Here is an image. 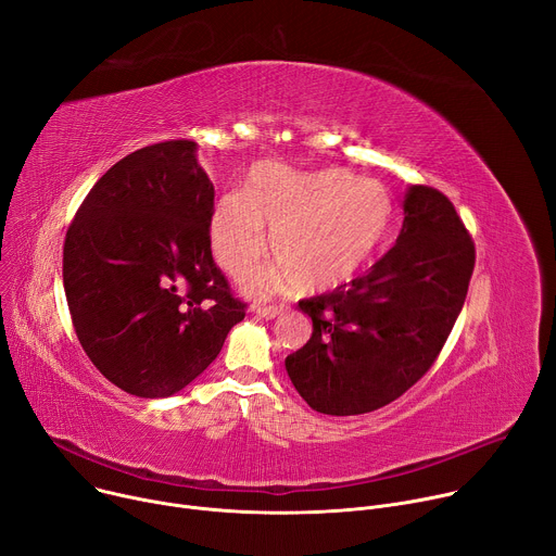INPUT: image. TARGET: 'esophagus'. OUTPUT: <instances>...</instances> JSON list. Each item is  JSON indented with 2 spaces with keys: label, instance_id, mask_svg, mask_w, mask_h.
<instances>
[{
  "label": "esophagus",
  "instance_id": "obj_1",
  "mask_svg": "<svg viewBox=\"0 0 556 556\" xmlns=\"http://www.w3.org/2000/svg\"><path fill=\"white\" fill-rule=\"evenodd\" d=\"M255 313L262 317V319H275L283 313V306H260L255 308Z\"/></svg>",
  "mask_w": 556,
  "mask_h": 556
}]
</instances>
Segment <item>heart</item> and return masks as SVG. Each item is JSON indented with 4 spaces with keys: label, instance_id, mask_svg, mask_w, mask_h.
<instances>
[{
    "label": "heart",
    "instance_id": "1",
    "mask_svg": "<svg viewBox=\"0 0 556 556\" xmlns=\"http://www.w3.org/2000/svg\"><path fill=\"white\" fill-rule=\"evenodd\" d=\"M394 224L390 192L345 168L296 173L262 164L245 192L219 197L211 215V245L237 281L257 270L268 250L279 268L255 281L264 294L286 286L330 292L362 275L377 257Z\"/></svg>",
    "mask_w": 556,
    "mask_h": 556
}]
</instances>
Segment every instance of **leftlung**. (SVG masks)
<instances>
[{
	"label": "left lung",
	"mask_w": 556,
	"mask_h": 556,
	"mask_svg": "<svg viewBox=\"0 0 556 556\" xmlns=\"http://www.w3.org/2000/svg\"><path fill=\"white\" fill-rule=\"evenodd\" d=\"M396 243L364 275L299 301L313 337L286 357L308 406L332 417L388 406L437 362L475 270V241L452 201L410 186Z\"/></svg>",
	"instance_id": "8db88e82"
}]
</instances>
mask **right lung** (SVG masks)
I'll return each instance as SVG.
<instances>
[{"mask_svg":"<svg viewBox=\"0 0 556 556\" xmlns=\"http://www.w3.org/2000/svg\"><path fill=\"white\" fill-rule=\"evenodd\" d=\"M194 153L188 139L135 150L97 179L64 241V290L84 352L143 399L186 388L245 317L213 260L215 186Z\"/></svg>","mask_w":556,"mask_h":556,"instance_id":"right-lung-1","label":"right lung"}]
</instances>
